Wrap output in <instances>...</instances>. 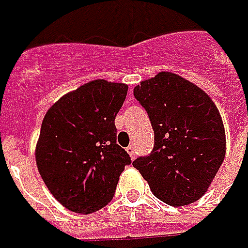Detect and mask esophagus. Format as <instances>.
Instances as JSON below:
<instances>
[{
  "mask_svg": "<svg viewBox=\"0 0 248 248\" xmlns=\"http://www.w3.org/2000/svg\"><path fill=\"white\" fill-rule=\"evenodd\" d=\"M126 151L129 153V155L131 156V159H135V155H137V150H135V146L134 145H130Z\"/></svg>",
  "mask_w": 248,
  "mask_h": 248,
  "instance_id": "esophagus-1",
  "label": "esophagus"
}]
</instances>
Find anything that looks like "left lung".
<instances>
[{"mask_svg":"<svg viewBox=\"0 0 248 248\" xmlns=\"http://www.w3.org/2000/svg\"><path fill=\"white\" fill-rule=\"evenodd\" d=\"M134 97L150 118L154 147L133 166L162 202L174 207L195 202L207 191L226 155L223 122L215 103L194 83L169 71L140 82Z\"/></svg>","mask_w":248,"mask_h":248,"instance_id":"1","label":"left lung"}]
</instances>
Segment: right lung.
I'll list each match as a JSON object with an SVG mask.
<instances>
[{"label":"right lung","instance_id":"right-lung-1","mask_svg":"<svg viewBox=\"0 0 248 248\" xmlns=\"http://www.w3.org/2000/svg\"><path fill=\"white\" fill-rule=\"evenodd\" d=\"M126 94L124 83L95 79L58 99L42 121L38 171L53 197L74 213L106 206L131 163L117 143L114 122Z\"/></svg>","mask_w":248,"mask_h":248}]
</instances>
